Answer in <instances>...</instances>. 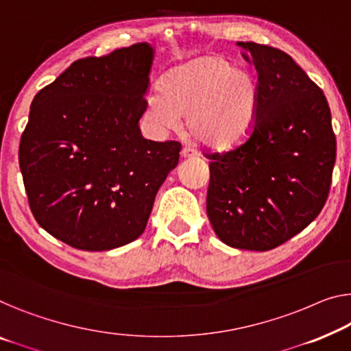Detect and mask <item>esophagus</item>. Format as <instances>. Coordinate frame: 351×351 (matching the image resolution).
<instances>
[{"label": "esophagus", "instance_id": "esophagus-1", "mask_svg": "<svg viewBox=\"0 0 351 351\" xmlns=\"http://www.w3.org/2000/svg\"><path fill=\"white\" fill-rule=\"evenodd\" d=\"M197 156H198L197 151L189 148V146H184V148L181 149V158L184 159H192V158H197Z\"/></svg>", "mask_w": 351, "mask_h": 351}]
</instances>
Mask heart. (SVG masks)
I'll return each instance as SVG.
<instances>
[{
  "label": "heart",
  "instance_id": "b5f03b06",
  "mask_svg": "<svg viewBox=\"0 0 351 351\" xmlns=\"http://www.w3.org/2000/svg\"><path fill=\"white\" fill-rule=\"evenodd\" d=\"M258 97V82L247 69L232 67L221 55H203L169 71L162 90L146 96L145 117L156 132L176 130L184 118L197 142L226 151L254 129Z\"/></svg>",
  "mask_w": 351,
  "mask_h": 351
}]
</instances>
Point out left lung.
I'll return each mask as SVG.
<instances>
[{
  "label": "left lung",
  "instance_id": "obj_1",
  "mask_svg": "<svg viewBox=\"0 0 351 351\" xmlns=\"http://www.w3.org/2000/svg\"><path fill=\"white\" fill-rule=\"evenodd\" d=\"M258 74V110L245 142L206 154V213L230 247L271 250L302 232L325 206L336 135L325 94L290 55L238 42Z\"/></svg>",
  "mask_w": 351,
  "mask_h": 351
}]
</instances>
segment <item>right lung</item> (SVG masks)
I'll return each mask as SVG.
<instances>
[{"label": "right lung", "mask_w": 351, "mask_h": 351, "mask_svg": "<svg viewBox=\"0 0 351 351\" xmlns=\"http://www.w3.org/2000/svg\"><path fill=\"white\" fill-rule=\"evenodd\" d=\"M154 49L146 42L77 60L36 94L19 164L31 213L60 241L82 250L132 243L180 142L140 132Z\"/></svg>", "instance_id": "1"}]
</instances>
